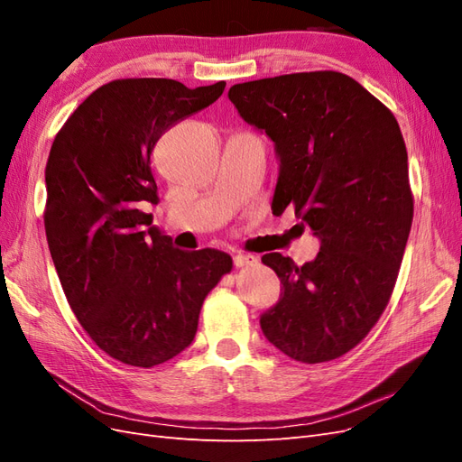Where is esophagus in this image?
<instances>
[{
  "label": "esophagus",
  "instance_id": "esophagus-1",
  "mask_svg": "<svg viewBox=\"0 0 462 462\" xmlns=\"http://www.w3.org/2000/svg\"><path fill=\"white\" fill-rule=\"evenodd\" d=\"M233 263H235V268H248V265L258 263V260L250 254H235Z\"/></svg>",
  "mask_w": 462,
  "mask_h": 462
}]
</instances>
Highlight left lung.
Returning a JSON list of instances; mask_svg holds the SVG:
<instances>
[{"label":"left lung","mask_w":462,"mask_h":462,"mask_svg":"<svg viewBox=\"0 0 462 462\" xmlns=\"http://www.w3.org/2000/svg\"><path fill=\"white\" fill-rule=\"evenodd\" d=\"M229 100L275 143L273 212L292 206L321 241L304 265L279 253L262 256L283 285L260 318L262 331L292 360L339 358L383 314L411 233L414 199L399 123L337 71L241 82Z\"/></svg>","instance_id":"8db88e82"}]
</instances>
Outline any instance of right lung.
I'll return each instance as SVG.
<instances>
[{
	"label": "right lung",
	"instance_id": "right-lung-1",
	"mask_svg": "<svg viewBox=\"0 0 462 462\" xmlns=\"http://www.w3.org/2000/svg\"><path fill=\"white\" fill-rule=\"evenodd\" d=\"M226 82L117 79L65 121L46 163V239L79 324L106 355L152 368L187 348L208 292L233 270L214 248L185 253L152 227L150 158L173 125L212 106Z\"/></svg>",
	"mask_w": 462,
	"mask_h": 462
}]
</instances>
